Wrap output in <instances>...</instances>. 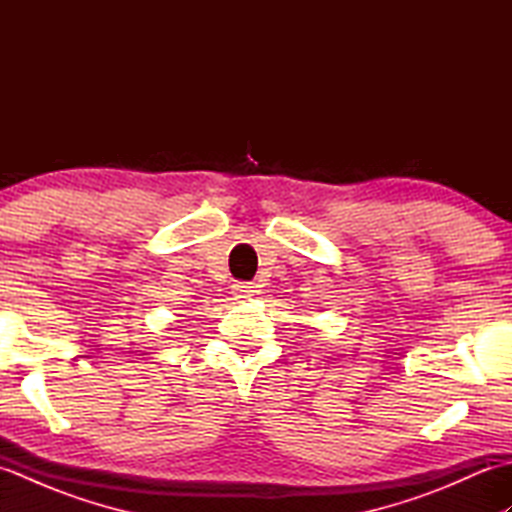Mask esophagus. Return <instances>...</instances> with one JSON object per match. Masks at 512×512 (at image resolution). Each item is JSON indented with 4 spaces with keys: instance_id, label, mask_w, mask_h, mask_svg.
<instances>
[{
    "instance_id": "esophagus-1",
    "label": "esophagus",
    "mask_w": 512,
    "mask_h": 512,
    "mask_svg": "<svg viewBox=\"0 0 512 512\" xmlns=\"http://www.w3.org/2000/svg\"><path fill=\"white\" fill-rule=\"evenodd\" d=\"M257 286L255 284H250V281H237V284H233V295H235V299H250L255 295V290Z\"/></svg>"
}]
</instances>
